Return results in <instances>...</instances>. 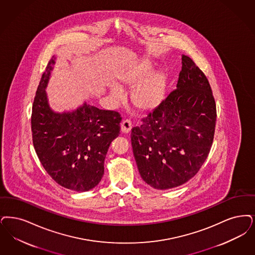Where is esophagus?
<instances>
[{
  "mask_svg": "<svg viewBox=\"0 0 255 255\" xmlns=\"http://www.w3.org/2000/svg\"><path fill=\"white\" fill-rule=\"evenodd\" d=\"M131 129H132L131 122L128 121V120L123 121V123H122V132H124V133H128V132H130Z\"/></svg>",
  "mask_w": 255,
  "mask_h": 255,
  "instance_id": "obj_1",
  "label": "esophagus"
}]
</instances>
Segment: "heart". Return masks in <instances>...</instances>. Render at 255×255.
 I'll use <instances>...</instances> for the list:
<instances>
[{
    "mask_svg": "<svg viewBox=\"0 0 255 255\" xmlns=\"http://www.w3.org/2000/svg\"><path fill=\"white\" fill-rule=\"evenodd\" d=\"M153 63L147 59L128 63L116 74L119 86L110 87V97L116 103L123 100L122 88H131L130 100L139 112L157 109L165 101L168 88V75L164 70H153Z\"/></svg>",
    "mask_w": 255,
    "mask_h": 255,
    "instance_id": "1",
    "label": "heart"
}]
</instances>
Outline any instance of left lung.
I'll return each mask as SVG.
<instances>
[{"instance_id":"1","label":"left lung","mask_w":255,"mask_h":255,"mask_svg":"<svg viewBox=\"0 0 255 255\" xmlns=\"http://www.w3.org/2000/svg\"><path fill=\"white\" fill-rule=\"evenodd\" d=\"M181 60L176 89L131 132L140 176L157 190L194 177L214 140L216 107L210 83L191 58Z\"/></svg>"}]
</instances>
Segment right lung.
Returning <instances> with one entry per match:
<instances>
[{
  "label": "right lung",
  "instance_id": "add662e5",
  "mask_svg": "<svg viewBox=\"0 0 255 255\" xmlns=\"http://www.w3.org/2000/svg\"><path fill=\"white\" fill-rule=\"evenodd\" d=\"M50 60L41 76L32 107L33 145L41 165L62 187L87 192L101 182L109 146L120 134L121 115L84 102L56 112L45 91L56 63Z\"/></svg>",
  "mask_w": 255,
  "mask_h": 255
}]
</instances>
